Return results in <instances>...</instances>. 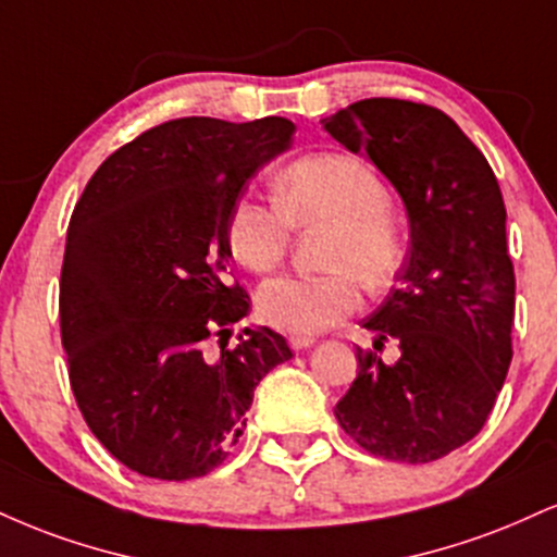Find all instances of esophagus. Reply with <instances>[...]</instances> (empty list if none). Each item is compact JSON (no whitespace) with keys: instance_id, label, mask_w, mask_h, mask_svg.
<instances>
[{"instance_id":"34e87169","label":"esophagus","mask_w":557,"mask_h":557,"mask_svg":"<svg viewBox=\"0 0 557 557\" xmlns=\"http://www.w3.org/2000/svg\"><path fill=\"white\" fill-rule=\"evenodd\" d=\"M287 343H290L293 350H306V347H311L317 343V337H304V334H290L287 337Z\"/></svg>"}]
</instances>
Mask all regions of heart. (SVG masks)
Segmentation results:
<instances>
[{
  "label": "heart",
  "mask_w": 557,
  "mask_h": 557,
  "mask_svg": "<svg viewBox=\"0 0 557 557\" xmlns=\"http://www.w3.org/2000/svg\"><path fill=\"white\" fill-rule=\"evenodd\" d=\"M293 227H326L317 277H277L259 287L257 313L287 334L324 332L360 304V286L384 290L405 264V240L392 218V191L371 165L343 152H317L277 178V205L238 197L227 212L231 257L270 274L290 249Z\"/></svg>",
  "instance_id": "1"
}]
</instances>
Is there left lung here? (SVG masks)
Returning <instances> with one entry per match:
<instances>
[{
  "mask_svg": "<svg viewBox=\"0 0 557 557\" xmlns=\"http://www.w3.org/2000/svg\"><path fill=\"white\" fill-rule=\"evenodd\" d=\"M399 191L410 253L399 285L363 321L399 360L355 347L358 376L334 418L373 457L425 465L482 431L511 366L516 277L498 178L444 111L366 98L324 119Z\"/></svg>",
  "mask_w": 557,
  "mask_h": 557,
  "instance_id": "1",
  "label": "left lung"
}]
</instances>
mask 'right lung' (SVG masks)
<instances>
[{
    "mask_svg": "<svg viewBox=\"0 0 557 557\" xmlns=\"http://www.w3.org/2000/svg\"><path fill=\"white\" fill-rule=\"evenodd\" d=\"M293 132L283 116L173 119L106 158L75 205L59 283L70 384L132 472L178 482L223 465L253 388L293 358L270 326L227 347L249 296L231 283L225 240L246 181Z\"/></svg>",
    "mask_w": 557,
    "mask_h": 557,
    "instance_id": "1",
    "label": "right lung"
}]
</instances>
